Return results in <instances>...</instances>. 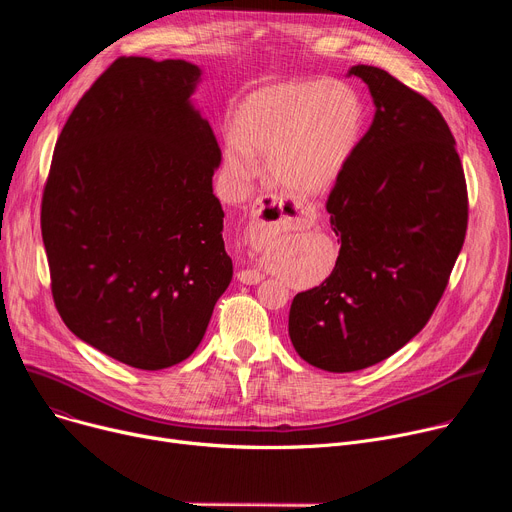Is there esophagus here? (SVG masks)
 <instances>
[{"label": "esophagus", "mask_w": 512, "mask_h": 512, "mask_svg": "<svg viewBox=\"0 0 512 512\" xmlns=\"http://www.w3.org/2000/svg\"><path fill=\"white\" fill-rule=\"evenodd\" d=\"M305 220V209L297 203L286 201L276 195H261L251 205V222L247 236L253 249L265 247L282 230H290ZM265 278L259 265H251L238 272L242 284H259Z\"/></svg>", "instance_id": "esophagus-1"}]
</instances>
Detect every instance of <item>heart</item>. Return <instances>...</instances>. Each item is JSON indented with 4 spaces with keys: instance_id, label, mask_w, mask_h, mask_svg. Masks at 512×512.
Here are the masks:
<instances>
[{
    "instance_id": "1",
    "label": "heart",
    "mask_w": 512,
    "mask_h": 512,
    "mask_svg": "<svg viewBox=\"0 0 512 512\" xmlns=\"http://www.w3.org/2000/svg\"><path fill=\"white\" fill-rule=\"evenodd\" d=\"M365 128V103L328 78L288 80L251 93L234 112L224 166L234 182L255 176L265 157L267 178L294 193L330 188L355 155Z\"/></svg>"
}]
</instances>
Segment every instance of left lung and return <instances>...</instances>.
I'll use <instances>...</instances> for the list:
<instances>
[{
  "label": "left lung",
  "mask_w": 512,
  "mask_h": 512,
  "mask_svg": "<svg viewBox=\"0 0 512 512\" xmlns=\"http://www.w3.org/2000/svg\"><path fill=\"white\" fill-rule=\"evenodd\" d=\"M375 116L326 201L334 272L290 305L294 351L334 373L394 355L436 311L469 218L461 157L438 107L375 66H353Z\"/></svg>",
  "instance_id": "obj_1"
}]
</instances>
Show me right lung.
Masks as SVG:
<instances>
[{"mask_svg": "<svg viewBox=\"0 0 512 512\" xmlns=\"http://www.w3.org/2000/svg\"><path fill=\"white\" fill-rule=\"evenodd\" d=\"M201 70L118 58L66 120L41 199L64 324L137 369L195 353L232 280L211 178L222 151L188 101Z\"/></svg>", "mask_w": 512, "mask_h": 512, "instance_id": "add662e5", "label": "right lung"}]
</instances>
